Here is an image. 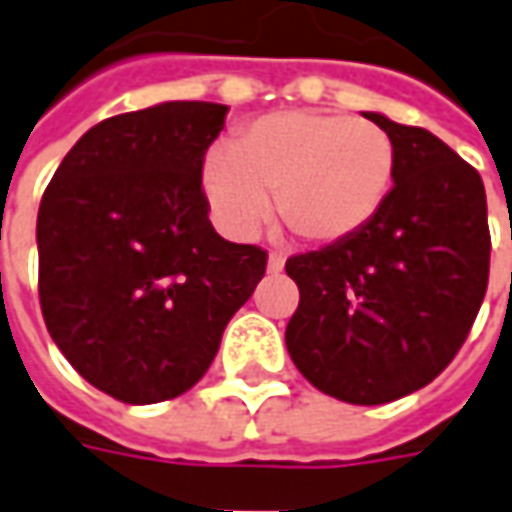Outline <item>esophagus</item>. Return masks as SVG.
Here are the masks:
<instances>
[{"instance_id": "esophagus-1", "label": "esophagus", "mask_w": 512, "mask_h": 512, "mask_svg": "<svg viewBox=\"0 0 512 512\" xmlns=\"http://www.w3.org/2000/svg\"><path fill=\"white\" fill-rule=\"evenodd\" d=\"M285 268V255L282 252H268V274H280Z\"/></svg>"}]
</instances>
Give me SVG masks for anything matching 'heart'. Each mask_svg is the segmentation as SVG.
<instances>
[{"mask_svg":"<svg viewBox=\"0 0 512 512\" xmlns=\"http://www.w3.org/2000/svg\"><path fill=\"white\" fill-rule=\"evenodd\" d=\"M396 180V146L374 121L285 110L252 121L230 146L210 149L207 202L232 235L266 221L271 196L293 235L310 244L346 241L374 221Z\"/></svg>","mask_w":512,"mask_h":512,"instance_id":"b5f03b06","label":"heart"}]
</instances>
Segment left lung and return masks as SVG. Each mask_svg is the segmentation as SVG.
Returning a JSON list of instances; mask_svg holds the SVG:
<instances>
[{
    "label": "left lung",
    "instance_id": "8db88e82",
    "mask_svg": "<svg viewBox=\"0 0 512 512\" xmlns=\"http://www.w3.org/2000/svg\"><path fill=\"white\" fill-rule=\"evenodd\" d=\"M366 119L396 146L391 196L352 238L288 257L299 307L285 343L318 391L385 405L460 352L488 288L491 232L474 166L421 127Z\"/></svg>",
    "mask_w": 512,
    "mask_h": 512
}]
</instances>
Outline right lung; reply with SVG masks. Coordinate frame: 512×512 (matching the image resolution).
Segmentation results:
<instances>
[{"label": "right lung", "mask_w": 512, "mask_h": 512, "mask_svg": "<svg viewBox=\"0 0 512 512\" xmlns=\"http://www.w3.org/2000/svg\"><path fill=\"white\" fill-rule=\"evenodd\" d=\"M224 116L216 102H163L99 121L41 199L46 330L80 377L127 405L194 388L266 274L260 246L224 241L207 219L202 166Z\"/></svg>", "instance_id": "1"}]
</instances>
